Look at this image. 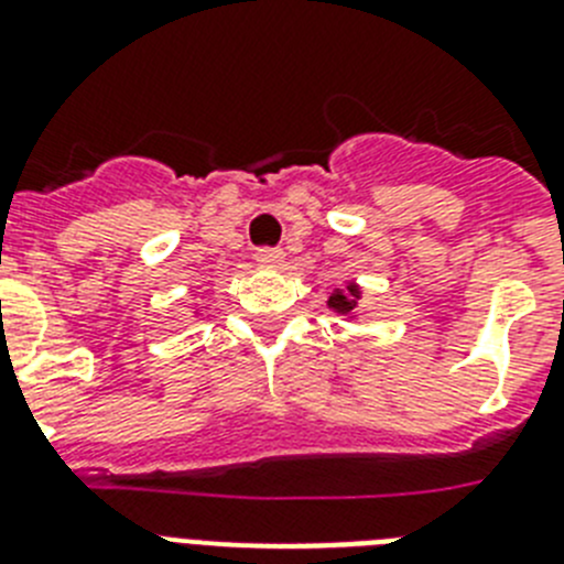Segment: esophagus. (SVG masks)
<instances>
[{
  "instance_id": "esophagus-1",
  "label": "esophagus",
  "mask_w": 564,
  "mask_h": 564,
  "mask_svg": "<svg viewBox=\"0 0 564 564\" xmlns=\"http://www.w3.org/2000/svg\"><path fill=\"white\" fill-rule=\"evenodd\" d=\"M253 257H257L259 265L273 268V265H279L282 259H285V251H282V248H273V246H262V248H257V253H253Z\"/></svg>"
}]
</instances>
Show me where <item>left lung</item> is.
I'll return each instance as SVG.
<instances>
[{
    "instance_id": "1",
    "label": "left lung",
    "mask_w": 564,
    "mask_h": 564,
    "mask_svg": "<svg viewBox=\"0 0 564 564\" xmlns=\"http://www.w3.org/2000/svg\"><path fill=\"white\" fill-rule=\"evenodd\" d=\"M330 305L336 311H352V305H356V288H350V293H336V296H330Z\"/></svg>"
}]
</instances>
